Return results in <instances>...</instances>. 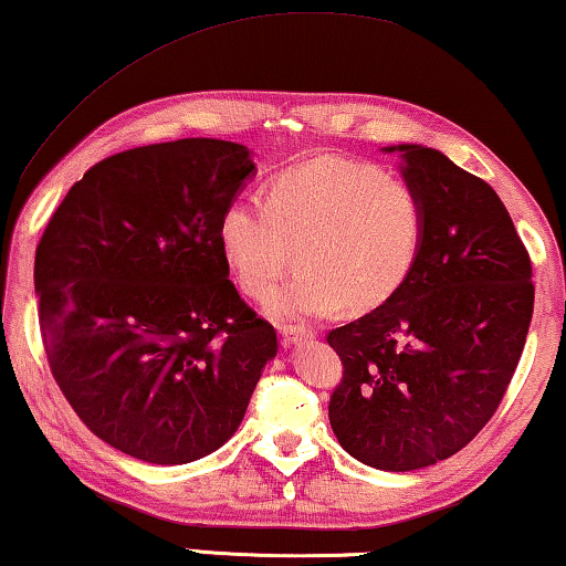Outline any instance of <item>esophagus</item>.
<instances>
[{
	"label": "esophagus",
	"instance_id": "1",
	"mask_svg": "<svg viewBox=\"0 0 566 566\" xmlns=\"http://www.w3.org/2000/svg\"><path fill=\"white\" fill-rule=\"evenodd\" d=\"M280 335H282L284 348H292V345H300L302 340H310L315 333L305 331V327H297V325H284V327H280Z\"/></svg>",
	"mask_w": 566,
	"mask_h": 566
}]
</instances>
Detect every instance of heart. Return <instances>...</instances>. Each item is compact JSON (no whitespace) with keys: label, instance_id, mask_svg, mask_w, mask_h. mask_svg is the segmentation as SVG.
Segmentation results:
<instances>
[{"label":"heart","instance_id":"1","mask_svg":"<svg viewBox=\"0 0 566 566\" xmlns=\"http://www.w3.org/2000/svg\"><path fill=\"white\" fill-rule=\"evenodd\" d=\"M424 241L417 190L381 167L319 157L286 170L269 200L235 198L218 221V243L235 280L264 300L294 261L302 272L266 302L276 319L307 323L337 307L368 312L399 292Z\"/></svg>","mask_w":566,"mask_h":566}]
</instances>
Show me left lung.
Listing matches in <instances>:
<instances>
[{
	"label": "left lung",
	"mask_w": 566,
	"mask_h": 566,
	"mask_svg": "<svg viewBox=\"0 0 566 566\" xmlns=\"http://www.w3.org/2000/svg\"><path fill=\"white\" fill-rule=\"evenodd\" d=\"M399 151L424 208V241L399 292L327 333L343 360L331 427L376 470L429 468L495 415L524 350L531 259L495 190L421 145Z\"/></svg>",
	"instance_id": "8db88e82"
}]
</instances>
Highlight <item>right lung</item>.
Listing matches in <instances>:
<instances>
[{"instance_id":"obj_1","label":"right lung","mask_w":566,"mask_h":566,"mask_svg":"<svg viewBox=\"0 0 566 566\" xmlns=\"http://www.w3.org/2000/svg\"><path fill=\"white\" fill-rule=\"evenodd\" d=\"M256 172L223 139L101 159L67 190L35 251L53 378L106 444L185 465L229 442L276 333L229 280L218 221Z\"/></svg>"}]
</instances>
